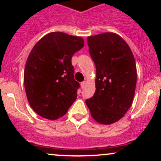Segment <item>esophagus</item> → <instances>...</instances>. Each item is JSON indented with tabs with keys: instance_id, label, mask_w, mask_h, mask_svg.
<instances>
[{
	"instance_id": "1",
	"label": "esophagus",
	"mask_w": 161,
	"mask_h": 161,
	"mask_svg": "<svg viewBox=\"0 0 161 161\" xmlns=\"http://www.w3.org/2000/svg\"><path fill=\"white\" fill-rule=\"evenodd\" d=\"M86 81H84V82H81V88H85V87H86Z\"/></svg>"
}]
</instances>
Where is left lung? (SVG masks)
<instances>
[{
    "instance_id": "left-lung-1",
    "label": "left lung",
    "mask_w": 161,
    "mask_h": 161,
    "mask_svg": "<svg viewBox=\"0 0 161 161\" xmlns=\"http://www.w3.org/2000/svg\"><path fill=\"white\" fill-rule=\"evenodd\" d=\"M87 41L96 66V91L86 103L95 121L112 124L123 117L133 101L137 81L133 53L116 33L89 36Z\"/></svg>"
}]
</instances>
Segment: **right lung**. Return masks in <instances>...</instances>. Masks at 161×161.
<instances>
[{
  "instance_id": "add662e5",
  "label": "right lung",
  "mask_w": 161,
  "mask_h": 161,
  "mask_svg": "<svg viewBox=\"0 0 161 161\" xmlns=\"http://www.w3.org/2000/svg\"><path fill=\"white\" fill-rule=\"evenodd\" d=\"M83 46L81 37L57 32L33 47L24 70V86L28 101L38 115L55 120L75 101L79 83L74 79L71 59Z\"/></svg>"
}]
</instances>
